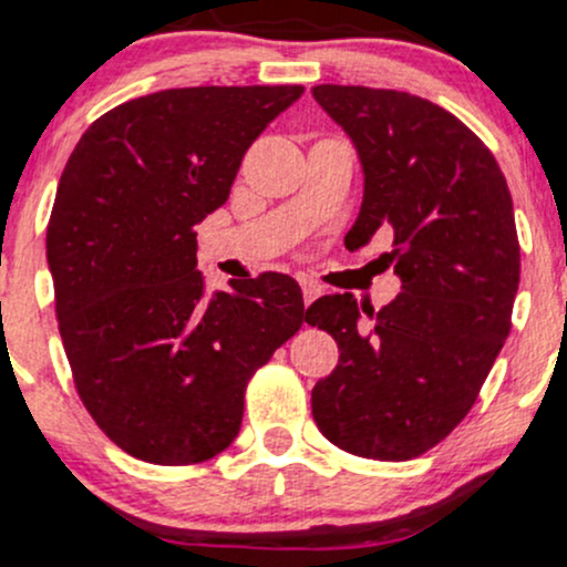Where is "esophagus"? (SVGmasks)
Instances as JSON below:
<instances>
[{"label": "esophagus", "instance_id": "esophagus-1", "mask_svg": "<svg viewBox=\"0 0 567 567\" xmlns=\"http://www.w3.org/2000/svg\"><path fill=\"white\" fill-rule=\"evenodd\" d=\"M301 292H303V303L309 306L311 301H317V298L322 296V288L317 282H311V279H301Z\"/></svg>", "mask_w": 567, "mask_h": 567}]
</instances>
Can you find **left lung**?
Here are the masks:
<instances>
[{
	"mask_svg": "<svg viewBox=\"0 0 567 567\" xmlns=\"http://www.w3.org/2000/svg\"><path fill=\"white\" fill-rule=\"evenodd\" d=\"M311 95L365 175L347 247L392 231L402 282L379 311L351 292L306 309L341 351L311 389V415L341 451L408 461L461 424L509 336L519 285L512 194L485 143L437 103L354 84H317Z\"/></svg>",
	"mask_w": 567,
	"mask_h": 567,
	"instance_id": "8db88e82",
	"label": "left lung"
}]
</instances>
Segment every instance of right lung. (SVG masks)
I'll use <instances>...</instances> for the list:
<instances>
[{
    "mask_svg": "<svg viewBox=\"0 0 567 567\" xmlns=\"http://www.w3.org/2000/svg\"><path fill=\"white\" fill-rule=\"evenodd\" d=\"M301 93L135 97L84 130L63 167L48 226L58 330L84 408L135 458L186 466L226 451L250 375L303 324L301 288L277 271L207 296L194 231Z\"/></svg>",
    "mask_w": 567,
    "mask_h": 567,
    "instance_id": "add662e5",
    "label": "right lung"
}]
</instances>
